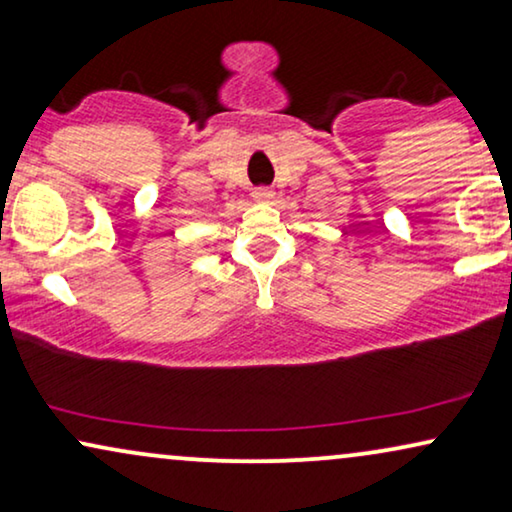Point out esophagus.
Listing matches in <instances>:
<instances>
[{"label":"esophagus","instance_id":"obj_1","mask_svg":"<svg viewBox=\"0 0 512 512\" xmlns=\"http://www.w3.org/2000/svg\"><path fill=\"white\" fill-rule=\"evenodd\" d=\"M253 197H255V201H269L273 197V190L271 187H255Z\"/></svg>","mask_w":512,"mask_h":512}]
</instances>
